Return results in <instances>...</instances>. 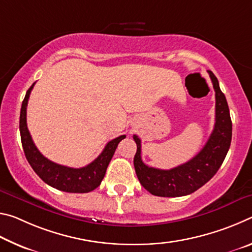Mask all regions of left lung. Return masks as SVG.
Here are the masks:
<instances>
[{
  "instance_id": "left-lung-1",
  "label": "left lung",
  "mask_w": 252,
  "mask_h": 252,
  "mask_svg": "<svg viewBox=\"0 0 252 252\" xmlns=\"http://www.w3.org/2000/svg\"><path fill=\"white\" fill-rule=\"evenodd\" d=\"M216 92V123L207 143L197 156L186 163L170 170L148 167L141 159V140L133 135L136 143L134 169L144 189L158 197H182L197 191L210 180L222 164L231 143L232 122L225 96L220 90L218 79L209 71Z\"/></svg>"
}]
</instances>
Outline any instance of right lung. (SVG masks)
<instances>
[{
    "instance_id": "1",
    "label": "right lung",
    "mask_w": 252,
    "mask_h": 252,
    "mask_svg": "<svg viewBox=\"0 0 252 252\" xmlns=\"http://www.w3.org/2000/svg\"><path fill=\"white\" fill-rule=\"evenodd\" d=\"M34 82L31 88L27 91L24 100L22 102V108L20 113V133L22 147L29 161L30 165L34 170L37 176L43 180L46 185L55 188V189L65 191L72 193H87L94 190L100 186L103 180L106 168L110 163L111 159L116 152L119 142L126 138V135H120L118 138L111 140L106 143L103 151L92 161L90 164L83 168H70L65 165H61L52 162L42 155L37 150L33 140L30 134L27 125V106L31 91L34 87Z\"/></svg>"
}]
</instances>
